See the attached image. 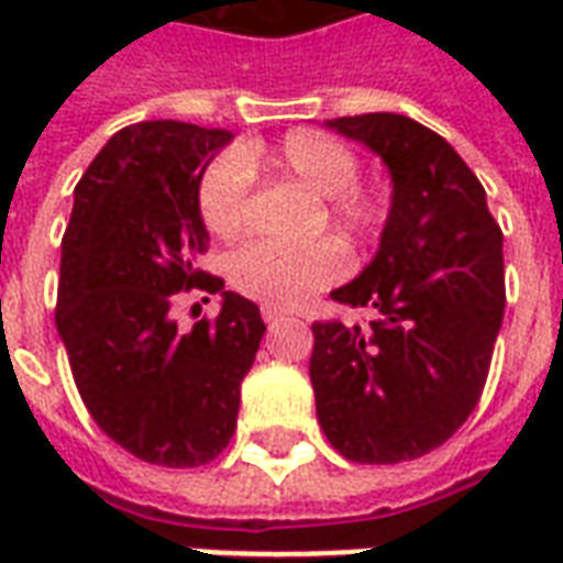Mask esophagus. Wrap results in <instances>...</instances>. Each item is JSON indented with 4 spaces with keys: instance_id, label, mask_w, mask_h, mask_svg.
<instances>
[{
    "instance_id": "esophagus-1",
    "label": "esophagus",
    "mask_w": 563,
    "mask_h": 563,
    "mask_svg": "<svg viewBox=\"0 0 563 563\" xmlns=\"http://www.w3.org/2000/svg\"><path fill=\"white\" fill-rule=\"evenodd\" d=\"M286 317H289V313H286V310H280V307H262V319H265L268 325H277V322Z\"/></svg>"
}]
</instances>
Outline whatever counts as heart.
Wrapping results in <instances>:
<instances>
[{
    "label": "heart",
    "mask_w": 563,
    "mask_h": 563,
    "mask_svg": "<svg viewBox=\"0 0 563 563\" xmlns=\"http://www.w3.org/2000/svg\"><path fill=\"white\" fill-rule=\"evenodd\" d=\"M253 174L292 177L307 192L325 198V220L338 232L362 234L379 220L377 201L355 186L358 159L353 150L317 129H295L271 147L244 144L234 156H220L205 168L196 201L201 222L213 238L232 241L244 232ZM341 274L343 256L334 244L289 250L256 241L229 258V283L265 307L301 305L307 295L334 283Z\"/></svg>",
    "instance_id": "obj_1"
}]
</instances>
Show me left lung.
Segmentation results:
<instances>
[{"mask_svg": "<svg viewBox=\"0 0 563 563\" xmlns=\"http://www.w3.org/2000/svg\"><path fill=\"white\" fill-rule=\"evenodd\" d=\"M377 153L391 205L377 256L331 298L371 325L317 322L310 383L329 443L358 464L443 446L483 395L504 322V234L446 139L404 114L325 120Z\"/></svg>", "mask_w": 563, "mask_h": 563, "instance_id": "left-lung-1", "label": "left lung"}]
</instances>
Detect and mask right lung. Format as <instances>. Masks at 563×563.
Masks as SVG:
<instances>
[{
    "instance_id": "1",
    "label": "right lung",
    "mask_w": 563,
    "mask_h": 563,
    "mask_svg": "<svg viewBox=\"0 0 563 563\" xmlns=\"http://www.w3.org/2000/svg\"><path fill=\"white\" fill-rule=\"evenodd\" d=\"M232 139L177 120L135 123L75 186L56 331L96 424L147 464L198 467L229 446L265 334L250 298L196 268L210 241L198 180ZM192 288L220 291L221 317L180 332L170 310Z\"/></svg>"
}]
</instances>
